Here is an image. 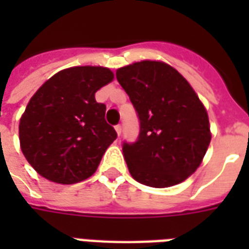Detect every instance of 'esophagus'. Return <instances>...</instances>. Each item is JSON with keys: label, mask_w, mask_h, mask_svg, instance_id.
<instances>
[{"label": "esophagus", "mask_w": 249, "mask_h": 249, "mask_svg": "<svg viewBox=\"0 0 249 249\" xmlns=\"http://www.w3.org/2000/svg\"><path fill=\"white\" fill-rule=\"evenodd\" d=\"M115 129H116L117 136L120 137V136H121V132H123V126H121V125L119 124V125H116V126H115Z\"/></svg>", "instance_id": "obj_1"}]
</instances>
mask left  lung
Masks as SVG:
<instances>
[{
	"instance_id": "left-lung-1",
	"label": "left lung",
	"mask_w": 249,
	"mask_h": 249,
	"mask_svg": "<svg viewBox=\"0 0 249 249\" xmlns=\"http://www.w3.org/2000/svg\"><path fill=\"white\" fill-rule=\"evenodd\" d=\"M116 79L140 119L136 142L123 143L132 177L158 189L185 181L211 142L208 113L196 93L179 72L155 60L119 68Z\"/></svg>"
}]
</instances>
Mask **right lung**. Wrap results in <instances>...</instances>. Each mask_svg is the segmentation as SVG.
Here are the masks:
<instances>
[{
  "mask_svg": "<svg viewBox=\"0 0 249 249\" xmlns=\"http://www.w3.org/2000/svg\"><path fill=\"white\" fill-rule=\"evenodd\" d=\"M112 79L108 68H67L31 98L20 119L19 140L37 173L71 185L97 170L107 147L117 138L105 119L106 105L95 101L97 90Z\"/></svg>",
  "mask_w": 249,
  "mask_h": 249,
  "instance_id": "1",
  "label": "right lung"
}]
</instances>
